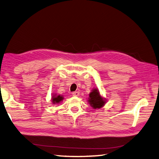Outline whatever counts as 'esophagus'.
<instances>
[{"label": "esophagus", "mask_w": 159, "mask_h": 159, "mask_svg": "<svg viewBox=\"0 0 159 159\" xmlns=\"http://www.w3.org/2000/svg\"><path fill=\"white\" fill-rule=\"evenodd\" d=\"M72 94L73 96L77 97V96H79L80 93H79V91H75V92H73V93H72Z\"/></svg>", "instance_id": "34e87169"}]
</instances>
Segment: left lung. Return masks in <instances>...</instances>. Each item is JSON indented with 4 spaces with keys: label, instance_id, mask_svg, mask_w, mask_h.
I'll list each match as a JSON object with an SVG mask.
<instances>
[{
    "label": "left lung",
    "instance_id": "1",
    "mask_svg": "<svg viewBox=\"0 0 159 159\" xmlns=\"http://www.w3.org/2000/svg\"><path fill=\"white\" fill-rule=\"evenodd\" d=\"M88 102L93 109H96L103 107L106 103V99L100 95L98 89L94 88L89 94Z\"/></svg>",
    "mask_w": 159,
    "mask_h": 159
}]
</instances>
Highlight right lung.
I'll return each mask as SVG.
<instances>
[{
	"label": "right lung",
	"instance_id": "obj_1",
	"mask_svg": "<svg viewBox=\"0 0 159 159\" xmlns=\"http://www.w3.org/2000/svg\"><path fill=\"white\" fill-rule=\"evenodd\" d=\"M63 99H64V97L60 95H57L56 94H55V95H53L52 97V102L53 104L60 103Z\"/></svg>",
	"mask_w": 159,
	"mask_h": 159
}]
</instances>
